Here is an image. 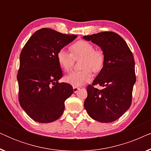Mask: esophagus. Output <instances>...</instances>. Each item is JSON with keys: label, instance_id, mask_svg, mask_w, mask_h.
<instances>
[{"label": "esophagus", "instance_id": "esophagus-1", "mask_svg": "<svg viewBox=\"0 0 151 151\" xmlns=\"http://www.w3.org/2000/svg\"><path fill=\"white\" fill-rule=\"evenodd\" d=\"M73 92H74V93H77V92L78 91L80 90V88L76 87V86H73Z\"/></svg>", "mask_w": 151, "mask_h": 151}]
</instances>
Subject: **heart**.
Instances as JSON below:
<instances>
[{
  "instance_id": "obj_1",
  "label": "heart",
  "mask_w": 151,
  "mask_h": 151,
  "mask_svg": "<svg viewBox=\"0 0 151 151\" xmlns=\"http://www.w3.org/2000/svg\"><path fill=\"white\" fill-rule=\"evenodd\" d=\"M71 53L64 49L57 53V60L62 69L69 71L73 59L81 58L80 67L82 70L73 71L65 77L67 83L73 86H81L92 80L91 70L95 73L100 71L105 63V54L101 49H95L93 45L85 40H79L69 47Z\"/></svg>"
}]
</instances>
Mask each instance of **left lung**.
<instances>
[{"mask_svg":"<svg viewBox=\"0 0 151 151\" xmlns=\"http://www.w3.org/2000/svg\"><path fill=\"white\" fill-rule=\"evenodd\" d=\"M83 38L98 45L105 54L104 67L86 88L84 108L95 120L112 122L131 105L136 81L133 55L124 40L115 32H100ZM97 84L102 86L103 89L95 88Z\"/></svg>","mask_w":151,"mask_h":151,"instance_id":"8db88e82","label":"left lung"}]
</instances>
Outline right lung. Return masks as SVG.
Returning a JSON list of instances; mask_svg holds the SVG:
<instances>
[{"label": "right lung", "mask_w": 151, "mask_h": 151, "mask_svg": "<svg viewBox=\"0 0 151 151\" xmlns=\"http://www.w3.org/2000/svg\"><path fill=\"white\" fill-rule=\"evenodd\" d=\"M76 37L42 28L22 49L17 75L18 100L34 121L49 123L58 119L65 110V100L73 93L71 85L58 82L63 72L57 53Z\"/></svg>", "instance_id": "right-lung-1"}]
</instances>
